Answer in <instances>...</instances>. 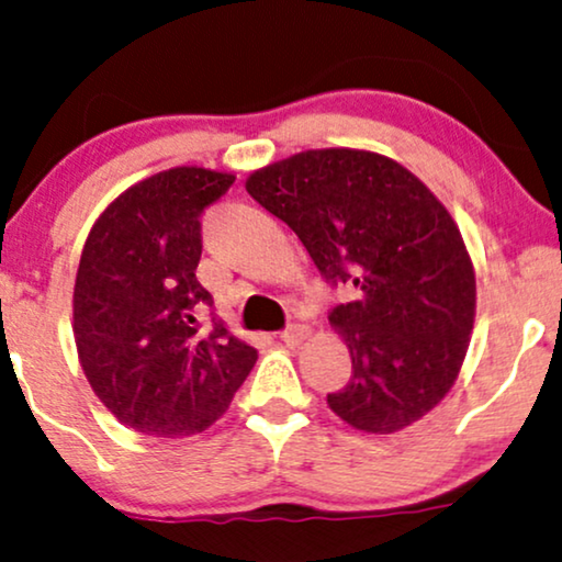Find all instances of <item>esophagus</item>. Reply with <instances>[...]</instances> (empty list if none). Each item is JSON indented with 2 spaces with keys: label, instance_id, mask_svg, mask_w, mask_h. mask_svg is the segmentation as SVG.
Returning a JSON list of instances; mask_svg holds the SVG:
<instances>
[{
  "label": "esophagus",
  "instance_id": "1",
  "mask_svg": "<svg viewBox=\"0 0 562 562\" xmlns=\"http://www.w3.org/2000/svg\"><path fill=\"white\" fill-rule=\"evenodd\" d=\"M308 334H311L308 326H303V324H290V326L285 328V331L280 334V339L285 341L288 347H297V344L308 339Z\"/></svg>",
  "mask_w": 562,
  "mask_h": 562
}]
</instances>
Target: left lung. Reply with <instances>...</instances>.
Segmentation results:
<instances>
[{
  "instance_id": "left-lung-1",
  "label": "left lung",
  "mask_w": 562,
  "mask_h": 562,
  "mask_svg": "<svg viewBox=\"0 0 562 562\" xmlns=\"http://www.w3.org/2000/svg\"><path fill=\"white\" fill-rule=\"evenodd\" d=\"M246 192L285 221L328 285L351 378L328 406L355 429L391 434L450 391L475 318V274L452 215L393 159L321 148L254 171Z\"/></svg>"
}]
</instances>
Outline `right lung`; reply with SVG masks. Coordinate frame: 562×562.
I'll list each match as a JSON object with an SVG mask.
<instances>
[{
    "instance_id": "right-lung-1",
    "label": "right lung",
    "mask_w": 562,
    "mask_h": 562,
    "mask_svg": "<svg viewBox=\"0 0 562 562\" xmlns=\"http://www.w3.org/2000/svg\"><path fill=\"white\" fill-rule=\"evenodd\" d=\"M234 175L177 167L133 184L100 215L74 285V339L104 406L131 429L190 437L226 414L257 362L213 316V295L194 269L203 254L205 207Z\"/></svg>"
}]
</instances>
